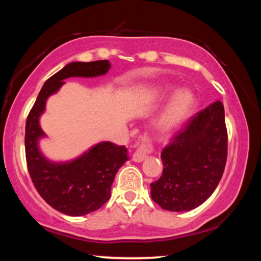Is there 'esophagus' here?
<instances>
[{
    "instance_id": "esophagus-1",
    "label": "esophagus",
    "mask_w": 261,
    "mask_h": 261,
    "mask_svg": "<svg viewBox=\"0 0 261 261\" xmlns=\"http://www.w3.org/2000/svg\"><path fill=\"white\" fill-rule=\"evenodd\" d=\"M152 152H153V146H152L151 140H149L147 136H144L141 137L139 146L137 148V151L134 153V155H132V159H134L135 162H143L145 159L147 158L148 154Z\"/></svg>"
}]
</instances>
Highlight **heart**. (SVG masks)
Masks as SVG:
<instances>
[{
    "instance_id": "1",
    "label": "heart",
    "mask_w": 261,
    "mask_h": 261,
    "mask_svg": "<svg viewBox=\"0 0 261 261\" xmlns=\"http://www.w3.org/2000/svg\"><path fill=\"white\" fill-rule=\"evenodd\" d=\"M167 100L166 105L154 121L155 129L163 135L177 131L189 120L196 106V95L187 87L177 88L170 83H162L148 87L141 95L145 103H159Z\"/></svg>"
}]
</instances>
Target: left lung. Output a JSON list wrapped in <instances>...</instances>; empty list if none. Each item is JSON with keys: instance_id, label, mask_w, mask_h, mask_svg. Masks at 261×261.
<instances>
[{"instance_id": "obj_1", "label": "left lung", "mask_w": 261, "mask_h": 261, "mask_svg": "<svg viewBox=\"0 0 261 261\" xmlns=\"http://www.w3.org/2000/svg\"><path fill=\"white\" fill-rule=\"evenodd\" d=\"M224 108L215 101L190 118L162 149L163 171L151 184L152 199L163 210L187 212L200 206L218 187L227 161Z\"/></svg>"}]
</instances>
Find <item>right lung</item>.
Instances as JSON below:
<instances>
[{
    "mask_svg": "<svg viewBox=\"0 0 261 261\" xmlns=\"http://www.w3.org/2000/svg\"><path fill=\"white\" fill-rule=\"evenodd\" d=\"M109 69L108 60L67 64L47 79L26 120V162L34 187L48 205L70 216L86 215L109 199L115 175L129 160L127 149L101 141L71 161H51L39 147V140L46 137L40 116L45 113L48 98L60 90L64 79L102 76Z\"/></svg>",
    "mask_w": 261,
    "mask_h": 261,
    "instance_id": "1",
    "label": "right lung"
}]
</instances>
